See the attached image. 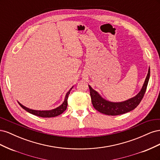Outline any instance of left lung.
Instances as JSON below:
<instances>
[{
    "label": "left lung",
    "instance_id": "8db88e82",
    "mask_svg": "<svg viewBox=\"0 0 160 160\" xmlns=\"http://www.w3.org/2000/svg\"><path fill=\"white\" fill-rule=\"evenodd\" d=\"M149 76L150 68L149 67L147 77L140 91L133 98L122 102H112L103 99L98 91L89 85L92 104L96 110L101 113L108 115H118L132 111L139 104L143 98L147 89Z\"/></svg>",
    "mask_w": 160,
    "mask_h": 160
}]
</instances>
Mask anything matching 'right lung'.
<instances>
[{"label": "right lung", "mask_w": 160, "mask_h": 160, "mask_svg": "<svg viewBox=\"0 0 160 160\" xmlns=\"http://www.w3.org/2000/svg\"><path fill=\"white\" fill-rule=\"evenodd\" d=\"M72 88H73V87H72V88L69 90V91L66 93L63 103H62L60 106H59L58 108H57L55 109H51V110H42V111H41V110H34V109H29V108L25 107V106L22 105L21 103H20L19 102H18V103H19V105H21V107L22 108H23L24 109L26 110L27 111H28V113H30L33 114L35 115H37V116H38V117H42V118L56 117V116L59 115L61 113H63L64 111L67 109V99H68V97H69V95L70 93V91H71Z\"/></svg>", "instance_id": "right-lung-1"}]
</instances>
